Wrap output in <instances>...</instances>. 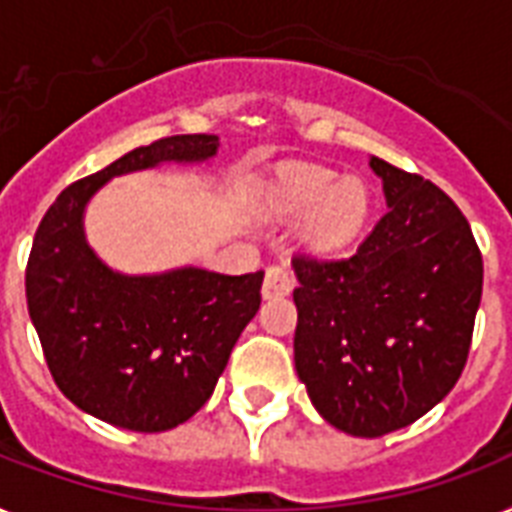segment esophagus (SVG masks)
I'll list each match as a JSON object with an SVG mask.
<instances>
[{"instance_id": "1", "label": "esophagus", "mask_w": 512, "mask_h": 512, "mask_svg": "<svg viewBox=\"0 0 512 512\" xmlns=\"http://www.w3.org/2000/svg\"><path fill=\"white\" fill-rule=\"evenodd\" d=\"M292 289V273L287 271L284 263H271L265 268V279H263V297L271 300V297H284L289 295Z\"/></svg>"}]
</instances>
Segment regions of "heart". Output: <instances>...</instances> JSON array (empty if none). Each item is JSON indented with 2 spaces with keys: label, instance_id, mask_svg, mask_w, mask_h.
<instances>
[{
  "label": "heart",
  "instance_id": "heart-1",
  "mask_svg": "<svg viewBox=\"0 0 512 512\" xmlns=\"http://www.w3.org/2000/svg\"><path fill=\"white\" fill-rule=\"evenodd\" d=\"M279 204L289 212L311 209L305 233L324 249L345 247L366 223L372 199L361 177H340L327 167H300L281 183Z\"/></svg>",
  "mask_w": 512,
  "mask_h": 512
}]
</instances>
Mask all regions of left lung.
I'll use <instances>...</instances> for the list:
<instances>
[{"instance_id":"obj_1","label":"left lung","mask_w":512,"mask_h":512,"mask_svg":"<svg viewBox=\"0 0 512 512\" xmlns=\"http://www.w3.org/2000/svg\"><path fill=\"white\" fill-rule=\"evenodd\" d=\"M388 212L353 255L292 257L295 366L313 406L350 436L412 425L468 364L484 257L438 185L372 156Z\"/></svg>"}]
</instances>
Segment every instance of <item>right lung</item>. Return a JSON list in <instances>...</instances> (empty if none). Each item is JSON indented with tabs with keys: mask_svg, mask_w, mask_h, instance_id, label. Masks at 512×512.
<instances>
[{
	"mask_svg": "<svg viewBox=\"0 0 512 512\" xmlns=\"http://www.w3.org/2000/svg\"><path fill=\"white\" fill-rule=\"evenodd\" d=\"M217 146V135H172L135 148L63 188L36 228L28 313L55 385L98 420L138 433L191 420L260 308L263 271L122 276L84 241V204L108 177L159 162H204Z\"/></svg>",
	"mask_w": 512,
	"mask_h": 512,
	"instance_id": "right-lung-1",
	"label": "right lung"
}]
</instances>
